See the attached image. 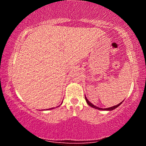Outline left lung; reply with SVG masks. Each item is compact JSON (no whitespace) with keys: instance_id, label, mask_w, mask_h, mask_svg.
I'll return each instance as SVG.
<instances>
[{"instance_id":"left-lung-1","label":"left lung","mask_w":146,"mask_h":146,"mask_svg":"<svg viewBox=\"0 0 146 146\" xmlns=\"http://www.w3.org/2000/svg\"><path fill=\"white\" fill-rule=\"evenodd\" d=\"M85 99H86V101L87 102V104H88L90 106L93 107V108H96V109H98V110H113L114 109H115L116 108H117V107H118L119 105H121V104L123 102H121V103L119 104H117L116 106H112V107H109V108H99V107H98V106H96L93 105L92 103H90V102L88 100V99L86 98V96H85Z\"/></svg>"}]
</instances>
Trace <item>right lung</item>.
<instances>
[{"label": "right lung", "mask_w": 146, "mask_h": 146, "mask_svg": "<svg viewBox=\"0 0 146 146\" xmlns=\"http://www.w3.org/2000/svg\"><path fill=\"white\" fill-rule=\"evenodd\" d=\"M53 108H50V109H53ZM48 110V109H47Z\"/></svg>", "instance_id": "add662e5"}]
</instances>
